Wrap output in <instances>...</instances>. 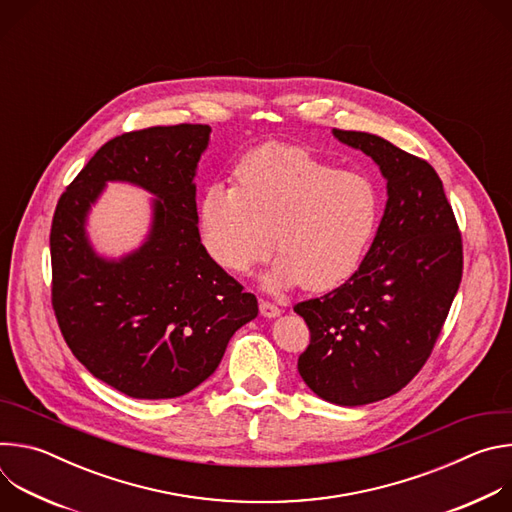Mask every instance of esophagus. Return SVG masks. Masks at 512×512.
Returning <instances> with one entry per match:
<instances>
[{
    "label": "esophagus",
    "mask_w": 512,
    "mask_h": 512,
    "mask_svg": "<svg viewBox=\"0 0 512 512\" xmlns=\"http://www.w3.org/2000/svg\"><path fill=\"white\" fill-rule=\"evenodd\" d=\"M259 310H261V316H265V318H277L281 314V310L273 302H267V300H259Z\"/></svg>",
    "instance_id": "obj_1"
}]
</instances>
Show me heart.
<instances>
[{
  "instance_id": "b5f03b06",
  "label": "heart",
  "mask_w": 512,
  "mask_h": 512,
  "mask_svg": "<svg viewBox=\"0 0 512 512\" xmlns=\"http://www.w3.org/2000/svg\"><path fill=\"white\" fill-rule=\"evenodd\" d=\"M379 216L381 196L369 176L338 170L298 145L269 143L241 160L237 184L206 186L198 229L218 267L247 275L277 247L267 289L304 283L330 291L360 267Z\"/></svg>"
}]
</instances>
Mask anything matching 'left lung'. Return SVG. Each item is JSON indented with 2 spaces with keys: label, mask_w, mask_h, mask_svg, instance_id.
I'll use <instances>...</instances> for the list:
<instances>
[{
  "label": "left lung",
  "mask_w": 512,
  "mask_h": 512,
  "mask_svg": "<svg viewBox=\"0 0 512 512\" xmlns=\"http://www.w3.org/2000/svg\"><path fill=\"white\" fill-rule=\"evenodd\" d=\"M332 133L379 166L387 204L356 273L294 308L310 328L298 371L320 399L356 407L401 391L429 358L462 281V237L425 160L373 133Z\"/></svg>",
  "instance_id": "left-lung-1"
}]
</instances>
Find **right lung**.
I'll list each match as a JSON object with an SVG mask.
<instances>
[{
    "label": "right lung",
    "mask_w": 512,
    "mask_h": 512,
    "mask_svg": "<svg viewBox=\"0 0 512 512\" xmlns=\"http://www.w3.org/2000/svg\"><path fill=\"white\" fill-rule=\"evenodd\" d=\"M208 125L123 133L89 160L56 204L50 229L52 306L87 371L133 399H174L206 381L257 298L218 267L198 233L196 168ZM107 181L150 191L146 241L119 260L99 256L86 218Z\"/></svg>",
    "instance_id": "1"
}]
</instances>
